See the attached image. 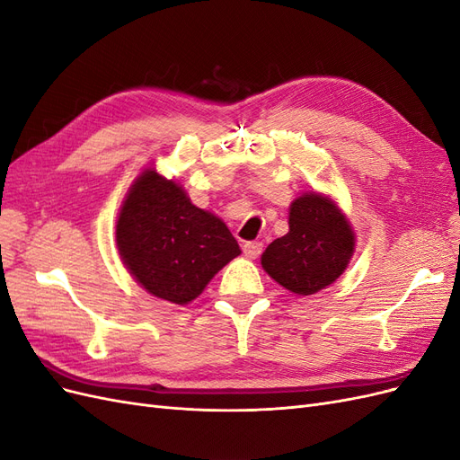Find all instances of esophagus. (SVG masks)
Here are the masks:
<instances>
[{
    "mask_svg": "<svg viewBox=\"0 0 460 460\" xmlns=\"http://www.w3.org/2000/svg\"><path fill=\"white\" fill-rule=\"evenodd\" d=\"M242 249H243V255H245V257L257 259V257L261 255V252H262V243H261V242H245V243L242 245Z\"/></svg>",
    "mask_w": 460,
    "mask_h": 460,
    "instance_id": "obj_1",
    "label": "esophagus"
}]
</instances>
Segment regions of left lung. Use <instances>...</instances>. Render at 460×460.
<instances>
[{"mask_svg": "<svg viewBox=\"0 0 460 460\" xmlns=\"http://www.w3.org/2000/svg\"><path fill=\"white\" fill-rule=\"evenodd\" d=\"M355 249V234L340 208L318 193L289 207V232L261 257L262 269L297 296H313L336 282Z\"/></svg>", "mask_w": 460, "mask_h": 460, "instance_id": "left-lung-1", "label": "left lung"}]
</instances>
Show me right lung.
Instances as JSON below:
<instances>
[{
    "instance_id": "add662e5",
    "label": "right lung",
    "mask_w": 460,
    "mask_h": 460,
    "mask_svg": "<svg viewBox=\"0 0 460 460\" xmlns=\"http://www.w3.org/2000/svg\"><path fill=\"white\" fill-rule=\"evenodd\" d=\"M119 253L151 296L186 305L238 257L240 245L215 215L147 169L130 188L117 220Z\"/></svg>"
}]
</instances>
